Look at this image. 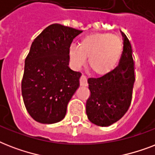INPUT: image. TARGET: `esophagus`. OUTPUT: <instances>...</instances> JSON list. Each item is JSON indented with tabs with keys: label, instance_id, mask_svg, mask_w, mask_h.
<instances>
[{
	"label": "esophagus",
	"instance_id": "34e87169",
	"mask_svg": "<svg viewBox=\"0 0 155 155\" xmlns=\"http://www.w3.org/2000/svg\"><path fill=\"white\" fill-rule=\"evenodd\" d=\"M80 86H83V87H87V77H86L85 75H83L82 76L80 77Z\"/></svg>",
	"mask_w": 155,
	"mask_h": 155
}]
</instances>
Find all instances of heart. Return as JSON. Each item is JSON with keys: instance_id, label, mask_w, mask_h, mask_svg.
<instances>
[{"instance_id": "b5f03b06", "label": "heart", "mask_w": 155, "mask_h": 155, "mask_svg": "<svg viewBox=\"0 0 155 155\" xmlns=\"http://www.w3.org/2000/svg\"><path fill=\"white\" fill-rule=\"evenodd\" d=\"M123 52V42L120 38L109 33H97L81 38L79 45L69 47L71 60L76 68L86 63L94 75L104 76L115 70Z\"/></svg>"}]
</instances>
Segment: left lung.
<instances>
[{"mask_svg": "<svg viewBox=\"0 0 155 155\" xmlns=\"http://www.w3.org/2000/svg\"><path fill=\"white\" fill-rule=\"evenodd\" d=\"M123 37V52L119 65L113 72L87 80L91 96L86 103L88 120L98 126H109L119 120L130 108L135 81L132 47Z\"/></svg>", "mask_w": 155, "mask_h": 155, "instance_id": "left-lung-1", "label": "left lung"}]
</instances>
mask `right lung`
<instances>
[{
  "label": "right lung",
  "instance_id": "obj_1",
  "mask_svg": "<svg viewBox=\"0 0 155 155\" xmlns=\"http://www.w3.org/2000/svg\"><path fill=\"white\" fill-rule=\"evenodd\" d=\"M83 31L52 24L33 42L25 60L21 94L31 117L54 124L65 117L67 107L80 87L81 73L69 65V47Z\"/></svg>",
  "mask_w": 155,
  "mask_h": 155
}]
</instances>
